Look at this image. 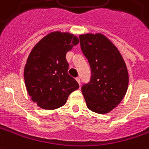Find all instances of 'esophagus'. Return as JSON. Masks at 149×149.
Returning <instances> with one entry per match:
<instances>
[{
  "label": "esophagus",
  "instance_id": "34e87169",
  "mask_svg": "<svg viewBox=\"0 0 149 149\" xmlns=\"http://www.w3.org/2000/svg\"><path fill=\"white\" fill-rule=\"evenodd\" d=\"M76 80L77 81V83L79 84V85H80V78H79V77L76 78Z\"/></svg>",
  "mask_w": 149,
  "mask_h": 149
}]
</instances>
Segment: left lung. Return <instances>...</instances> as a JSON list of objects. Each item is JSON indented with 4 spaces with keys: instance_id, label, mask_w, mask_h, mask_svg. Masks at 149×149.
Wrapping results in <instances>:
<instances>
[{
    "instance_id": "left-lung-1",
    "label": "left lung",
    "mask_w": 149,
    "mask_h": 149,
    "mask_svg": "<svg viewBox=\"0 0 149 149\" xmlns=\"http://www.w3.org/2000/svg\"><path fill=\"white\" fill-rule=\"evenodd\" d=\"M81 50L91 67V80L81 91L89 110L107 114L119 104L127 91L125 61L111 40L100 33L80 35Z\"/></svg>"
}]
</instances>
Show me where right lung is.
Here are the masks:
<instances>
[{"label":"right lung","mask_w":149,"mask_h":149,"mask_svg":"<svg viewBox=\"0 0 149 149\" xmlns=\"http://www.w3.org/2000/svg\"><path fill=\"white\" fill-rule=\"evenodd\" d=\"M78 43L76 35L54 31L42 38L30 53L24 67V80L31 100L41 108H59L79 88L77 80L68 73L65 57Z\"/></svg>","instance_id":"right-lung-1"}]
</instances>
